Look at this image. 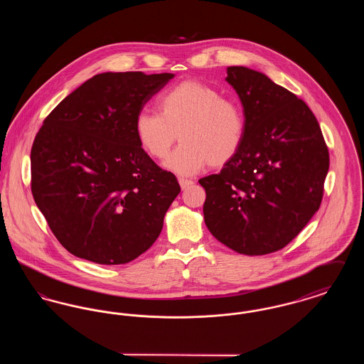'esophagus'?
Wrapping results in <instances>:
<instances>
[{"instance_id": "esophagus-1", "label": "esophagus", "mask_w": 364, "mask_h": 364, "mask_svg": "<svg viewBox=\"0 0 364 364\" xmlns=\"http://www.w3.org/2000/svg\"><path fill=\"white\" fill-rule=\"evenodd\" d=\"M178 184H180L181 190H187L188 187H191V186L193 184V181H191V180H187V178H178Z\"/></svg>"}]
</instances>
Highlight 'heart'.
Here are the masks:
<instances>
[{"instance_id":"b5f03b06","label":"heart","mask_w":364,"mask_h":364,"mask_svg":"<svg viewBox=\"0 0 364 364\" xmlns=\"http://www.w3.org/2000/svg\"><path fill=\"white\" fill-rule=\"evenodd\" d=\"M158 112H139L134 129L143 151L156 159L169 154L178 134L181 144L164 162L169 172L193 176L208 165L221 168L242 149V106L213 87L181 82L159 95Z\"/></svg>"}]
</instances>
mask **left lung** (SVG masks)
<instances>
[{
    "mask_svg": "<svg viewBox=\"0 0 364 364\" xmlns=\"http://www.w3.org/2000/svg\"><path fill=\"white\" fill-rule=\"evenodd\" d=\"M226 73L245 134L237 156L199 180L205 224L230 250L266 255L292 242L318 211L329 153L310 107L291 91L247 67Z\"/></svg>",
    "mask_w": 364,
    "mask_h": 364,
    "instance_id": "8db88e82",
    "label": "left lung"
}]
</instances>
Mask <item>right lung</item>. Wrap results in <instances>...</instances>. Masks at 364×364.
I'll return each instance as SVG.
<instances>
[{
	"instance_id": "1",
	"label": "right lung",
	"mask_w": 364,
	"mask_h": 364,
	"mask_svg": "<svg viewBox=\"0 0 364 364\" xmlns=\"http://www.w3.org/2000/svg\"><path fill=\"white\" fill-rule=\"evenodd\" d=\"M174 73L105 72L43 122L31 149V191L70 254L124 264L161 233L180 186L139 146L134 122Z\"/></svg>"
}]
</instances>
